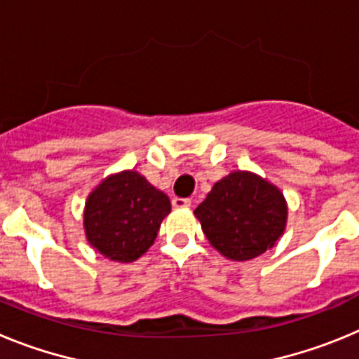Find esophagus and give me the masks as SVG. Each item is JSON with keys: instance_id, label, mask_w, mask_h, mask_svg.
I'll list each match as a JSON object with an SVG mask.
<instances>
[{"instance_id": "34e87169", "label": "esophagus", "mask_w": 359, "mask_h": 359, "mask_svg": "<svg viewBox=\"0 0 359 359\" xmlns=\"http://www.w3.org/2000/svg\"><path fill=\"white\" fill-rule=\"evenodd\" d=\"M172 207H176V208L190 207V199L189 198H174L172 199Z\"/></svg>"}]
</instances>
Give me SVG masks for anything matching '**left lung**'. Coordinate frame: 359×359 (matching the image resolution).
<instances>
[{"instance_id":"8db88e82","label":"left lung","mask_w":359,"mask_h":359,"mask_svg":"<svg viewBox=\"0 0 359 359\" xmlns=\"http://www.w3.org/2000/svg\"><path fill=\"white\" fill-rule=\"evenodd\" d=\"M194 214L219 253L231 261H250L277 243L287 207L277 187L237 170L212 187Z\"/></svg>"}]
</instances>
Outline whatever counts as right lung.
I'll return each instance as SVG.
<instances>
[{
  "instance_id": "1",
  "label": "right lung",
  "mask_w": 359,
  "mask_h": 359,
  "mask_svg": "<svg viewBox=\"0 0 359 359\" xmlns=\"http://www.w3.org/2000/svg\"><path fill=\"white\" fill-rule=\"evenodd\" d=\"M169 198L138 172L126 170L107 177L86 203V237L111 261L133 262L154 243Z\"/></svg>"
}]
</instances>
